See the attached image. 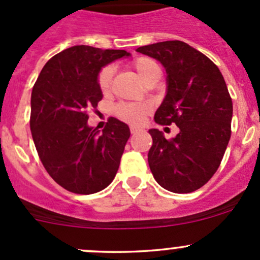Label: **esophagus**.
<instances>
[{"instance_id": "34e87169", "label": "esophagus", "mask_w": 260, "mask_h": 260, "mask_svg": "<svg viewBox=\"0 0 260 260\" xmlns=\"http://www.w3.org/2000/svg\"><path fill=\"white\" fill-rule=\"evenodd\" d=\"M138 132H143V128L136 127V125H132V127H131V133H132V135H136V133Z\"/></svg>"}]
</instances>
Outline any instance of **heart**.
Returning <instances> with one entry per match:
<instances>
[{
  "label": "heart",
  "mask_w": 260,
  "mask_h": 260,
  "mask_svg": "<svg viewBox=\"0 0 260 260\" xmlns=\"http://www.w3.org/2000/svg\"><path fill=\"white\" fill-rule=\"evenodd\" d=\"M132 67L138 74V77L145 81V83L151 80L152 78L161 74V68H159V65L153 59H151V57H137V59H135L132 61ZM113 74L114 69L111 65H107V67L102 68L101 72H99L96 81H98L99 89L103 93H107L111 89ZM148 112L149 108L146 104H120L115 109V113H117L118 117L122 118L125 122L132 123V124H138V123L143 122V119L148 114Z\"/></svg>",
  "instance_id": "b5f03b06"
}]
</instances>
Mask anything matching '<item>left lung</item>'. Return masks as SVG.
<instances>
[{"instance_id": "left-lung-1", "label": "left lung", "mask_w": 260, "mask_h": 260, "mask_svg": "<svg viewBox=\"0 0 260 260\" xmlns=\"http://www.w3.org/2000/svg\"><path fill=\"white\" fill-rule=\"evenodd\" d=\"M136 51L156 59L166 69V95L156 111L158 124L180 132L167 140L149 129L148 165L164 188L187 193L205 185L216 172L229 143L233 102L219 68L182 41H162Z\"/></svg>"}]
</instances>
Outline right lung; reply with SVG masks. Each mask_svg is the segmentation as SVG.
I'll use <instances>...</instances> for the list:
<instances>
[{
	"mask_svg": "<svg viewBox=\"0 0 260 260\" xmlns=\"http://www.w3.org/2000/svg\"><path fill=\"white\" fill-rule=\"evenodd\" d=\"M128 56L124 50L72 46L46 62L34 85V143L50 176L70 192H99L117 174L129 127L111 118L101 132L88 124V109L103 98L96 81L102 68Z\"/></svg>",
	"mask_w": 260,
	"mask_h": 260,
	"instance_id": "1",
	"label": "right lung"
}]
</instances>
